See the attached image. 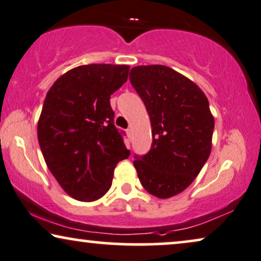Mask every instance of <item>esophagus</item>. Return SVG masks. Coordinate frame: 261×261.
<instances>
[{
    "label": "esophagus",
    "instance_id": "34e87169",
    "mask_svg": "<svg viewBox=\"0 0 261 261\" xmlns=\"http://www.w3.org/2000/svg\"><path fill=\"white\" fill-rule=\"evenodd\" d=\"M126 135H127L128 138L133 137V130H131V128H127V130H126Z\"/></svg>",
    "mask_w": 261,
    "mask_h": 261
}]
</instances>
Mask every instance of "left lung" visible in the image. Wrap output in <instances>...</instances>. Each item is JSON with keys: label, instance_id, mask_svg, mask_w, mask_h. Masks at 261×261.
<instances>
[{"label": "left lung", "instance_id": "obj_1", "mask_svg": "<svg viewBox=\"0 0 261 261\" xmlns=\"http://www.w3.org/2000/svg\"><path fill=\"white\" fill-rule=\"evenodd\" d=\"M130 82L148 111L152 143L135 156L142 186L166 199L186 190L205 165L215 127L209 101L193 81L166 65H138Z\"/></svg>", "mask_w": 261, "mask_h": 261}]
</instances>
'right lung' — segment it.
Here are the masks:
<instances>
[{
    "label": "right lung",
    "mask_w": 261,
    "mask_h": 261,
    "mask_svg": "<svg viewBox=\"0 0 261 261\" xmlns=\"http://www.w3.org/2000/svg\"><path fill=\"white\" fill-rule=\"evenodd\" d=\"M128 65H80L56 80L38 120L46 166L74 199L94 201L112 185L130 151L114 126L111 95L126 82Z\"/></svg>",
    "instance_id": "obj_1"
}]
</instances>
